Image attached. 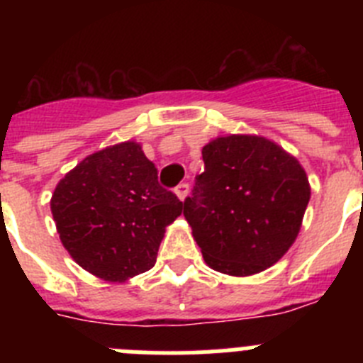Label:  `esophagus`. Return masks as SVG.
<instances>
[{
  "instance_id": "esophagus-1",
  "label": "esophagus",
  "mask_w": 363,
  "mask_h": 363,
  "mask_svg": "<svg viewBox=\"0 0 363 363\" xmlns=\"http://www.w3.org/2000/svg\"><path fill=\"white\" fill-rule=\"evenodd\" d=\"M174 192H176V196H178L179 200L184 201L185 196H187V194H189V184H179L178 187L174 189Z\"/></svg>"
}]
</instances>
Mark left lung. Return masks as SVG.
Instances as JSON below:
<instances>
[{"mask_svg": "<svg viewBox=\"0 0 363 363\" xmlns=\"http://www.w3.org/2000/svg\"><path fill=\"white\" fill-rule=\"evenodd\" d=\"M184 216L205 262L230 277H249L277 264L300 233L311 198L303 167L262 136L230 134L201 150Z\"/></svg>", "mask_w": 363, "mask_h": 363, "instance_id": "left-lung-1", "label": "left lung"}]
</instances>
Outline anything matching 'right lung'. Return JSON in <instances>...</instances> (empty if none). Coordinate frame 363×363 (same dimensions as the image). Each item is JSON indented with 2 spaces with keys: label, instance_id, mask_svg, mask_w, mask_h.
I'll return each instance as SVG.
<instances>
[{
  "label": "right lung",
  "instance_id": "1",
  "mask_svg": "<svg viewBox=\"0 0 363 363\" xmlns=\"http://www.w3.org/2000/svg\"><path fill=\"white\" fill-rule=\"evenodd\" d=\"M184 203L158 184V169L136 142L86 156L56 185V229L74 262L107 281H125L156 264L165 227Z\"/></svg>",
  "mask_w": 363,
  "mask_h": 363
}]
</instances>
